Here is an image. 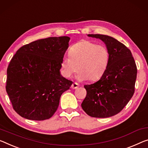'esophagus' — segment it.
Wrapping results in <instances>:
<instances>
[{"label": "esophagus", "mask_w": 148, "mask_h": 148, "mask_svg": "<svg viewBox=\"0 0 148 148\" xmlns=\"http://www.w3.org/2000/svg\"><path fill=\"white\" fill-rule=\"evenodd\" d=\"M78 87H79V84L77 83H73L72 84L71 88L73 89H76V88H77Z\"/></svg>", "instance_id": "1"}]
</instances>
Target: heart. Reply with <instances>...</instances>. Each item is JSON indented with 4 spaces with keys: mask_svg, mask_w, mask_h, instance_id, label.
Segmentation results:
<instances>
[{
    "mask_svg": "<svg viewBox=\"0 0 148 148\" xmlns=\"http://www.w3.org/2000/svg\"><path fill=\"white\" fill-rule=\"evenodd\" d=\"M109 61L110 53L106 46L90 41H81L71 47L69 56L63 57L62 72L65 77H70L78 69L79 80L97 81L105 73Z\"/></svg>",
    "mask_w": 148,
    "mask_h": 148,
    "instance_id": "heart-1",
    "label": "heart"
}]
</instances>
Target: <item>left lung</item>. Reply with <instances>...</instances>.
<instances>
[{
  "label": "left lung",
  "instance_id": "obj_1",
  "mask_svg": "<svg viewBox=\"0 0 148 148\" xmlns=\"http://www.w3.org/2000/svg\"><path fill=\"white\" fill-rule=\"evenodd\" d=\"M106 44L110 61L101 78L91 85H85L87 96L81 104L88 116L108 118L119 113L128 104L135 90L137 67L130 49L110 36L88 34Z\"/></svg>",
  "mask_w": 148,
  "mask_h": 148
}]
</instances>
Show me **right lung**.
<instances>
[{
	"label": "right lung",
	"mask_w": 148,
	"mask_h": 148,
	"mask_svg": "<svg viewBox=\"0 0 148 148\" xmlns=\"http://www.w3.org/2000/svg\"><path fill=\"white\" fill-rule=\"evenodd\" d=\"M69 40L61 36L36 40L23 45L12 57L6 90L14 110L22 117L44 120L56 112L61 95L73 83L60 75Z\"/></svg>",
	"instance_id": "add662e5"
}]
</instances>
